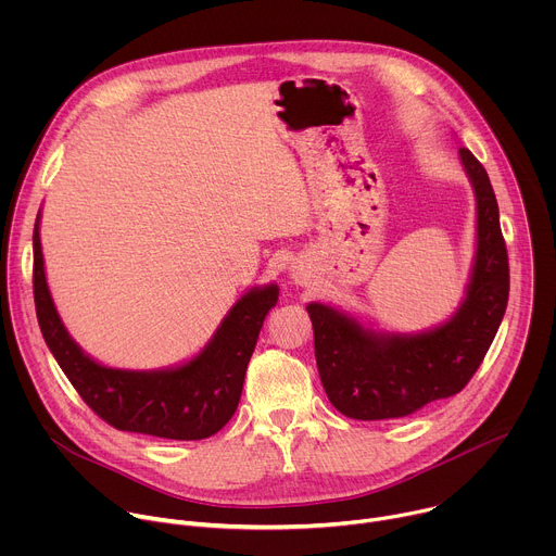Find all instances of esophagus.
I'll use <instances>...</instances> for the list:
<instances>
[{"instance_id": "esophagus-1", "label": "esophagus", "mask_w": 556, "mask_h": 556, "mask_svg": "<svg viewBox=\"0 0 556 556\" xmlns=\"http://www.w3.org/2000/svg\"><path fill=\"white\" fill-rule=\"evenodd\" d=\"M292 279L296 281V283H305V273H303V268H292Z\"/></svg>"}]
</instances>
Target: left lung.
<instances>
[{
    "mask_svg": "<svg viewBox=\"0 0 556 556\" xmlns=\"http://www.w3.org/2000/svg\"><path fill=\"white\" fill-rule=\"evenodd\" d=\"M459 157L478 200V255L466 299L448 324L416 337L376 334L330 305H307L324 389L348 418H405L455 395L500 330L510 273L497 198L478 157L464 147Z\"/></svg>",
    "mask_w": 556,
    "mask_h": 556,
    "instance_id": "1",
    "label": "left lung"
}]
</instances>
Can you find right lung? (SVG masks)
Returning a JSON list of instances; mask_svg holds the SVG:
<instances>
[{"instance_id":"1","label":"right lung","mask_w":556,"mask_h":556,"mask_svg":"<svg viewBox=\"0 0 556 556\" xmlns=\"http://www.w3.org/2000/svg\"><path fill=\"white\" fill-rule=\"evenodd\" d=\"M33 292L46 345L84 403L118 431L167 440H204L217 433L242 399L249 361L279 288H255L237 301L211 343L187 365L167 371L110 369L86 356L54 309L39 242L33 232Z\"/></svg>"}]
</instances>
